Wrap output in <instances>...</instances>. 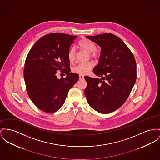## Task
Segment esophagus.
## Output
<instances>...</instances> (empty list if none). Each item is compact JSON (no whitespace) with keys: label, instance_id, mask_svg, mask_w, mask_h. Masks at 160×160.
<instances>
[{"label":"esophagus","instance_id":"34e87169","mask_svg":"<svg viewBox=\"0 0 160 160\" xmlns=\"http://www.w3.org/2000/svg\"><path fill=\"white\" fill-rule=\"evenodd\" d=\"M79 79H81H81H83L84 78V76L82 75H79Z\"/></svg>","mask_w":160,"mask_h":160}]
</instances>
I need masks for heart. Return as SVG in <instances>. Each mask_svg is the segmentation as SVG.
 I'll use <instances>...</instances> for the list:
<instances>
[{
	"label": "heart",
	"instance_id": "b5f03b06",
	"mask_svg": "<svg viewBox=\"0 0 160 160\" xmlns=\"http://www.w3.org/2000/svg\"><path fill=\"white\" fill-rule=\"evenodd\" d=\"M78 47L79 48L87 52L88 53H90V56L92 58L96 59L99 56V53L95 50V44L88 39L83 38L81 39L78 43ZM67 56L70 62H73L75 61L76 52L73 48H71L69 49V50L68 51ZM93 67V62L89 61L85 63H80L78 64L76 66L73 68L72 71L75 73H78L80 75H86L90 72Z\"/></svg>",
	"mask_w": 160,
	"mask_h": 160
}]
</instances>
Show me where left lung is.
<instances>
[{"mask_svg": "<svg viewBox=\"0 0 160 160\" xmlns=\"http://www.w3.org/2000/svg\"><path fill=\"white\" fill-rule=\"evenodd\" d=\"M101 48L93 73L101 79L85 76L88 104L101 113H112L126 102L137 79V64L128 46L112 33L86 36Z\"/></svg>", "mask_w": 160, "mask_h": 160, "instance_id": "left-lung-1", "label": "left lung"}]
</instances>
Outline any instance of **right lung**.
<instances>
[{
  "label": "right lung",
  "instance_id": "add662e5",
  "mask_svg": "<svg viewBox=\"0 0 160 160\" xmlns=\"http://www.w3.org/2000/svg\"><path fill=\"white\" fill-rule=\"evenodd\" d=\"M77 38L63 33H50L43 36L27 54L23 76L28 95L39 109L53 113L64 104L68 91L79 79V75L70 73L67 54ZM60 70L67 74L58 79Z\"/></svg>",
  "mask_w": 160,
  "mask_h": 160
}]
</instances>
